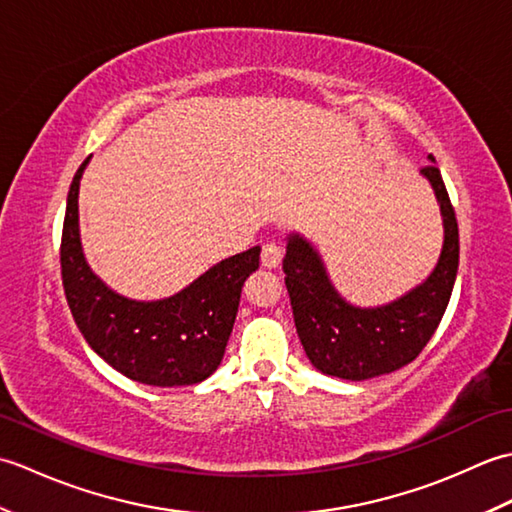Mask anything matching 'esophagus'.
<instances>
[{
  "instance_id": "34e87169",
  "label": "esophagus",
  "mask_w": 512,
  "mask_h": 512,
  "mask_svg": "<svg viewBox=\"0 0 512 512\" xmlns=\"http://www.w3.org/2000/svg\"><path fill=\"white\" fill-rule=\"evenodd\" d=\"M281 264V246L277 242H268L262 248V266L277 268Z\"/></svg>"
}]
</instances>
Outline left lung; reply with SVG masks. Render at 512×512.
I'll return each mask as SVG.
<instances>
[{
  "instance_id": "1",
  "label": "left lung",
  "mask_w": 512,
  "mask_h": 512,
  "mask_svg": "<svg viewBox=\"0 0 512 512\" xmlns=\"http://www.w3.org/2000/svg\"><path fill=\"white\" fill-rule=\"evenodd\" d=\"M420 173L427 178L442 215V250L429 277L405 295L376 308L341 297L310 239L288 235L284 273L297 334L310 363L321 374L367 380L409 365L440 325L460 264L458 220L436 158Z\"/></svg>"
}]
</instances>
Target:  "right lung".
Masks as SVG:
<instances>
[{
	"mask_svg": "<svg viewBox=\"0 0 512 512\" xmlns=\"http://www.w3.org/2000/svg\"><path fill=\"white\" fill-rule=\"evenodd\" d=\"M90 158L70 184L61 235L63 290L76 328L116 372L154 387L195 385L220 367L233 332L239 297L259 268L253 246L211 266L165 299L118 295L90 268L79 233V184Z\"/></svg>",
	"mask_w": 512,
	"mask_h": 512,
	"instance_id": "obj_1",
	"label": "right lung"
}]
</instances>
